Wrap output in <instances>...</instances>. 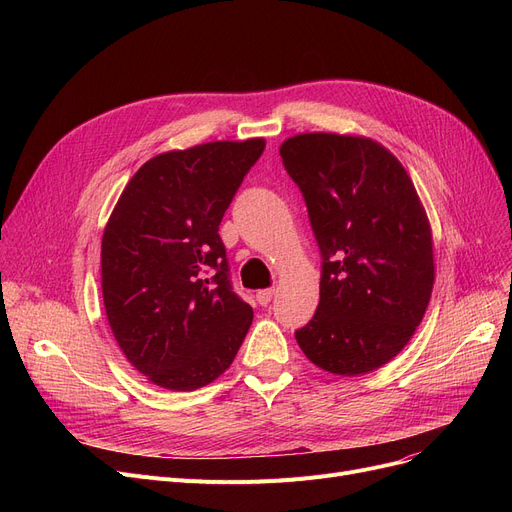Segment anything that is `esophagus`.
Masks as SVG:
<instances>
[{"instance_id":"esophagus-1","label":"esophagus","mask_w":512,"mask_h":512,"mask_svg":"<svg viewBox=\"0 0 512 512\" xmlns=\"http://www.w3.org/2000/svg\"><path fill=\"white\" fill-rule=\"evenodd\" d=\"M274 294H276V290H274V288H265V290H259V292H257V303H259L261 307L270 305V303H272V299H274Z\"/></svg>"}]
</instances>
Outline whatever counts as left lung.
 <instances>
[{"label": "left lung", "mask_w": 512, "mask_h": 512, "mask_svg": "<svg viewBox=\"0 0 512 512\" xmlns=\"http://www.w3.org/2000/svg\"><path fill=\"white\" fill-rule=\"evenodd\" d=\"M280 155L324 259L317 311L294 338L321 369L369 373L407 346L432 299L427 213L407 170L373 139L303 132Z\"/></svg>", "instance_id": "1"}]
</instances>
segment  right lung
<instances>
[{"instance_id":"add662e5","label":"right lung","mask_w":512,"mask_h":512,"mask_svg":"<svg viewBox=\"0 0 512 512\" xmlns=\"http://www.w3.org/2000/svg\"><path fill=\"white\" fill-rule=\"evenodd\" d=\"M263 149V139H247L159 153L105 224V315L130 365L155 386L193 392L218 380L251 328L218 230Z\"/></svg>"}]
</instances>
